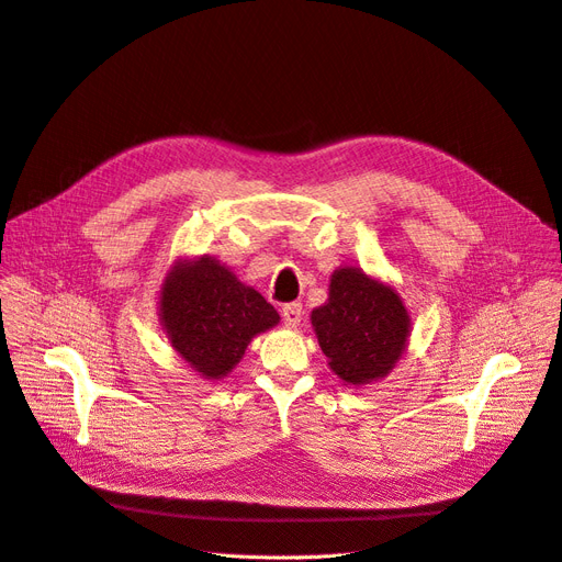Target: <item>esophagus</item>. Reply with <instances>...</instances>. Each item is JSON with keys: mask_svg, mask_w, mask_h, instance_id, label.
Segmentation results:
<instances>
[{"mask_svg": "<svg viewBox=\"0 0 562 562\" xmlns=\"http://www.w3.org/2000/svg\"><path fill=\"white\" fill-rule=\"evenodd\" d=\"M281 316H283L285 328H297L300 321H302V304L300 302H288L285 307L281 310Z\"/></svg>", "mask_w": 562, "mask_h": 562, "instance_id": "1", "label": "esophagus"}]
</instances>
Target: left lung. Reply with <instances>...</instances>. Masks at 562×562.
Masks as SVG:
<instances>
[{
  "label": "left lung",
  "instance_id": "8db88e82",
  "mask_svg": "<svg viewBox=\"0 0 562 562\" xmlns=\"http://www.w3.org/2000/svg\"><path fill=\"white\" fill-rule=\"evenodd\" d=\"M411 326L396 288L351 265L333 271L326 304L312 312L318 347L347 386L384 380L403 359Z\"/></svg>",
  "mask_w": 562,
  "mask_h": 562
}]
</instances>
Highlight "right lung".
<instances>
[{"label": "right lung", "instance_id": "add662e5", "mask_svg": "<svg viewBox=\"0 0 562 562\" xmlns=\"http://www.w3.org/2000/svg\"><path fill=\"white\" fill-rule=\"evenodd\" d=\"M159 321L173 351L203 380H223L250 339L274 328L279 312L211 255L180 258L159 291Z\"/></svg>", "mask_w": 562, "mask_h": 562}]
</instances>
